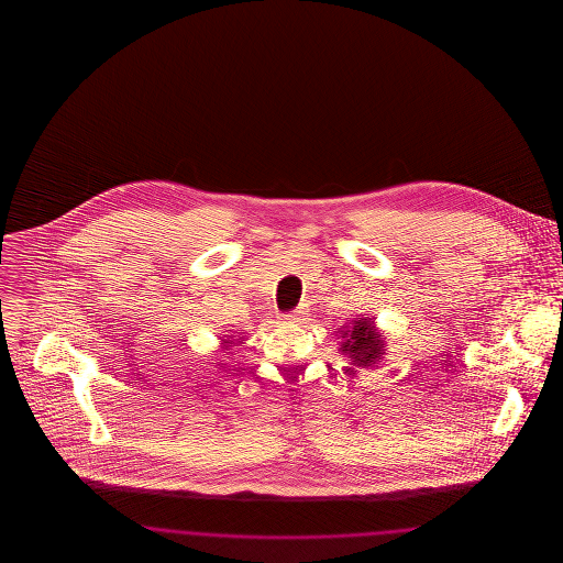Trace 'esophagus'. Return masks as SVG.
Returning <instances> with one entry per match:
<instances>
[{"instance_id": "1", "label": "esophagus", "mask_w": 563, "mask_h": 563, "mask_svg": "<svg viewBox=\"0 0 563 563\" xmlns=\"http://www.w3.org/2000/svg\"><path fill=\"white\" fill-rule=\"evenodd\" d=\"M303 314H306V308H297V310H295L294 314H289V319H301V317H303Z\"/></svg>"}]
</instances>
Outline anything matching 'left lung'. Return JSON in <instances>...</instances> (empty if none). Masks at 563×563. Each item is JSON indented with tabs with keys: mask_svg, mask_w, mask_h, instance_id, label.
<instances>
[{
	"mask_svg": "<svg viewBox=\"0 0 563 563\" xmlns=\"http://www.w3.org/2000/svg\"><path fill=\"white\" fill-rule=\"evenodd\" d=\"M342 338V354H346L352 365L356 367H374L375 363L384 356V335L375 329L374 319L363 317L358 321L346 324L340 333Z\"/></svg>",
	"mask_w": 563,
	"mask_h": 563,
	"instance_id": "8db88e82",
	"label": "left lung"
}]
</instances>
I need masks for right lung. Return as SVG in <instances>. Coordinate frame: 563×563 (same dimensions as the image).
Listing matches in <instances>:
<instances>
[{
  "label": "right lung",
  "instance_id": "1",
  "mask_svg": "<svg viewBox=\"0 0 563 563\" xmlns=\"http://www.w3.org/2000/svg\"><path fill=\"white\" fill-rule=\"evenodd\" d=\"M225 344H230V342H228V340H225Z\"/></svg>",
  "mask_w": 563,
  "mask_h": 563
}]
</instances>
